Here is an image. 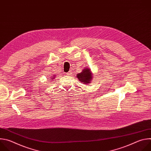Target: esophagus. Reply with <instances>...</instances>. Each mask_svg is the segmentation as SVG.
Masks as SVG:
<instances>
[{
    "instance_id": "34e87169",
    "label": "esophagus",
    "mask_w": 151,
    "mask_h": 151,
    "mask_svg": "<svg viewBox=\"0 0 151 151\" xmlns=\"http://www.w3.org/2000/svg\"><path fill=\"white\" fill-rule=\"evenodd\" d=\"M66 74H67L68 75H70L72 74V72H71V71H69V72H68Z\"/></svg>"
}]
</instances>
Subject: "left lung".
I'll list each match as a JSON object with an SVG mask.
<instances>
[{"label": "left lung", "instance_id": "1", "mask_svg": "<svg viewBox=\"0 0 151 151\" xmlns=\"http://www.w3.org/2000/svg\"><path fill=\"white\" fill-rule=\"evenodd\" d=\"M93 74L89 68H84L82 72L76 75L78 79L80 81V82L83 83L84 85H89L93 79Z\"/></svg>", "mask_w": 151, "mask_h": 151}]
</instances>
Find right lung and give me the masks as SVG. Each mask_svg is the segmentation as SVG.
Masks as SVG:
<instances>
[{
  "mask_svg": "<svg viewBox=\"0 0 151 151\" xmlns=\"http://www.w3.org/2000/svg\"><path fill=\"white\" fill-rule=\"evenodd\" d=\"M55 75H53V76H51V81H52V80H53V79H54V78H55Z\"/></svg>",
  "mask_w": 151,
  "mask_h": 151,
  "instance_id": "right-lung-1",
  "label": "right lung"
}]
</instances>
